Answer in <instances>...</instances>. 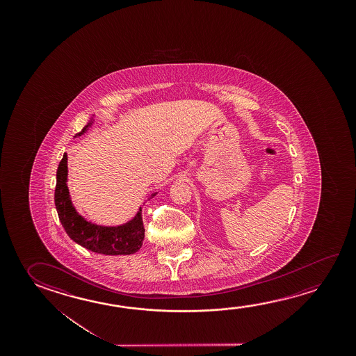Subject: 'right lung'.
<instances>
[{"label": "right lung", "instance_id": "add662e5", "mask_svg": "<svg viewBox=\"0 0 356 356\" xmlns=\"http://www.w3.org/2000/svg\"><path fill=\"white\" fill-rule=\"evenodd\" d=\"M93 118L82 129L81 136L92 127ZM67 154L60 160L57 169V184L54 190V204L58 212L59 221L65 229L70 239L76 243L87 248L89 251L105 254V256H122L133 254L139 251L143 245L145 228L143 225L141 207L138 213L130 221L119 226H100L97 223L87 221L83 216L76 212L70 200V190L67 186L68 181V166H67ZM158 193H152L154 197Z\"/></svg>", "mask_w": 356, "mask_h": 356}]
</instances>
